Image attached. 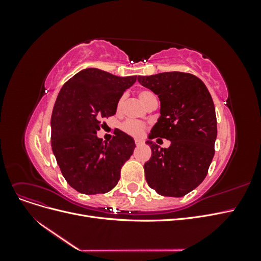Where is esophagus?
I'll return each mask as SVG.
<instances>
[{
    "mask_svg": "<svg viewBox=\"0 0 261 261\" xmlns=\"http://www.w3.org/2000/svg\"><path fill=\"white\" fill-rule=\"evenodd\" d=\"M144 141L141 140V139H135V144H136V146H140L141 144H143Z\"/></svg>",
    "mask_w": 261,
    "mask_h": 261,
    "instance_id": "esophagus-1",
    "label": "esophagus"
}]
</instances>
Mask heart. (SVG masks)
<instances>
[{
	"instance_id": "obj_1",
	"label": "heart",
	"mask_w": 261,
	"mask_h": 261,
	"mask_svg": "<svg viewBox=\"0 0 261 261\" xmlns=\"http://www.w3.org/2000/svg\"><path fill=\"white\" fill-rule=\"evenodd\" d=\"M138 97L140 99V101L143 102L145 106H147V103H149L150 101L155 99L153 94L148 91V90H141L138 93ZM123 101V98H121V100L118 101V106H121ZM122 128L125 133L129 134L132 136H135V137H139L144 134V132L146 130V124L135 121V120H128L126 121L123 125H122Z\"/></svg>"
}]
</instances>
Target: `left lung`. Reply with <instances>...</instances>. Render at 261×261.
<instances>
[{
  "label": "left lung",
  "mask_w": 261,
  "mask_h": 261,
  "mask_svg": "<svg viewBox=\"0 0 261 261\" xmlns=\"http://www.w3.org/2000/svg\"><path fill=\"white\" fill-rule=\"evenodd\" d=\"M138 82L161 102L160 117L146 141L152 151L144 165L146 180L159 195L181 197L207 176L215 155V105L206 85L192 74L138 76ZM156 137L170 140V147L160 148L152 141Z\"/></svg>",
  "instance_id": "1"
}]
</instances>
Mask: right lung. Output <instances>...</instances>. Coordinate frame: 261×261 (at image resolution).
<instances>
[{
  "instance_id": "right-lung-1",
  "label": "right lung",
  "mask_w": 261,
  "mask_h": 261,
  "mask_svg": "<svg viewBox=\"0 0 261 261\" xmlns=\"http://www.w3.org/2000/svg\"><path fill=\"white\" fill-rule=\"evenodd\" d=\"M136 78L86 68L62 87L51 117V146L63 176L77 192L105 194L120 179L135 141L117 129L108 143L97 132L102 118L115 114L118 101Z\"/></svg>"
}]
</instances>
